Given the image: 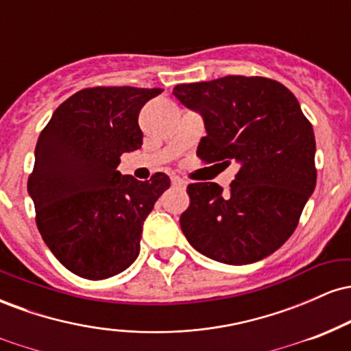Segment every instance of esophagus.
Segmentation results:
<instances>
[{
    "label": "esophagus",
    "mask_w": 351,
    "mask_h": 351,
    "mask_svg": "<svg viewBox=\"0 0 351 351\" xmlns=\"http://www.w3.org/2000/svg\"><path fill=\"white\" fill-rule=\"evenodd\" d=\"M171 184L175 188H184V186H186L184 180H181L180 176H171Z\"/></svg>",
    "instance_id": "34e87169"
}]
</instances>
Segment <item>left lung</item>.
Returning <instances> with one entry per match:
<instances>
[{"label": "left lung", "instance_id": "8db88e82", "mask_svg": "<svg viewBox=\"0 0 351 351\" xmlns=\"http://www.w3.org/2000/svg\"><path fill=\"white\" fill-rule=\"evenodd\" d=\"M173 94L204 120L196 155L239 167L228 191L188 184L180 217L188 243L231 265L271 256L295 231L317 183L315 135L299 100L277 80L244 75L180 84Z\"/></svg>", "mask_w": 351, "mask_h": 351}]
</instances>
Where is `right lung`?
Here are the masks:
<instances>
[{"label":"right lung","mask_w":351,"mask_h":351,"mask_svg":"<svg viewBox=\"0 0 351 351\" xmlns=\"http://www.w3.org/2000/svg\"><path fill=\"white\" fill-rule=\"evenodd\" d=\"M162 88H82L52 114L36 143L27 193L36 224L56 259L75 276L102 280L138 257L143 221L170 188L122 175L125 152L142 147L138 114Z\"/></svg>","instance_id":"add662e5"}]
</instances>
